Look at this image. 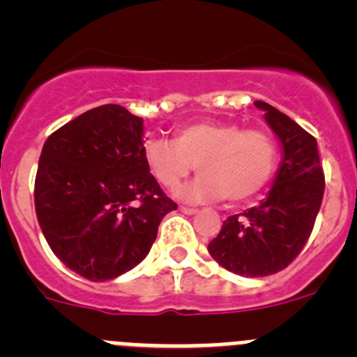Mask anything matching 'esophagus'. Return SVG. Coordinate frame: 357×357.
<instances>
[{"label":"esophagus","mask_w":357,"mask_h":357,"mask_svg":"<svg viewBox=\"0 0 357 357\" xmlns=\"http://www.w3.org/2000/svg\"><path fill=\"white\" fill-rule=\"evenodd\" d=\"M181 211L184 214H197L198 209H195V207H188V206H181Z\"/></svg>","instance_id":"esophagus-1"}]
</instances>
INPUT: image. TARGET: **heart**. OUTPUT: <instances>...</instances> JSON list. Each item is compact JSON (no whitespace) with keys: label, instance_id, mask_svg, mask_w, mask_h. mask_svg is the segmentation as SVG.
<instances>
[{"label":"heart","instance_id":"1","mask_svg":"<svg viewBox=\"0 0 357 357\" xmlns=\"http://www.w3.org/2000/svg\"><path fill=\"white\" fill-rule=\"evenodd\" d=\"M277 155L275 141L266 132L243 130L223 121L189 123L175 130L172 143L151 139L143 148L150 173L169 191H175L197 164L202 175L182 191L188 200H248L272 178Z\"/></svg>","mask_w":357,"mask_h":357}]
</instances>
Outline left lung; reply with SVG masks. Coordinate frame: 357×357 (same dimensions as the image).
I'll return each instance as SVG.
<instances>
[{
  "label": "left lung",
  "mask_w": 357,
  "mask_h": 357,
  "mask_svg": "<svg viewBox=\"0 0 357 357\" xmlns=\"http://www.w3.org/2000/svg\"><path fill=\"white\" fill-rule=\"evenodd\" d=\"M264 119L282 146L272 189L259 206L229 216L209 243V254L225 270L266 277L284 270L307 243L324 198V169L317 139L298 123L264 102Z\"/></svg>",
  "instance_id": "8db88e82"
}]
</instances>
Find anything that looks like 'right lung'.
I'll list each match as a JSON object with an SVG mask.
<instances>
[{
    "label": "right lung",
    "instance_id": "right-lung-1",
    "mask_svg": "<svg viewBox=\"0 0 357 357\" xmlns=\"http://www.w3.org/2000/svg\"><path fill=\"white\" fill-rule=\"evenodd\" d=\"M143 137V118L109 103L66 123L40 151L33 197L44 238L94 282L137 266L176 209L144 162Z\"/></svg>",
    "mask_w": 357,
    "mask_h": 357
}]
</instances>
